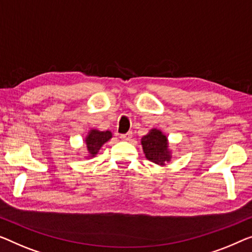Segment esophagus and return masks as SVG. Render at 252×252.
<instances>
[{
    "instance_id": "1",
    "label": "esophagus",
    "mask_w": 252,
    "mask_h": 252,
    "mask_svg": "<svg viewBox=\"0 0 252 252\" xmlns=\"http://www.w3.org/2000/svg\"><path fill=\"white\" fill-rule=\"evenodd\" d=\"M120 138L122 139V140H125V141H129L131 138H132V132H126V133H123V134H121V136H120Z\"/></svg>"
}]
</instances>
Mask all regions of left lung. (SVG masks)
<instances>
[{"mask_svg":"<svg viewBox=\"0 0 252 252\" xmlns=\"http://www.w3.org/2000/svg\"><path fill=\"white\" fill-rule=\"evenodd\" d=\"M141 145L146 158L150 162L162 165L170 162L172 153L168 149V140L160 130L152 129L141 138Z\"/></svg>","mask_w":252,"mask_h":252,"instance_id":"left-lung-1","label":"left lung"}]
</instances>
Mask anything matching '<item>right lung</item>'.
I'll use <instances>...</instances> for the list:
<instances>
[{
    "label": "right lung",
    "instance_id": "add662e5",
    "mask_svg": "<svg viewBox=\"0 0 252 252\" xmlns=\"http://www.w3.org/2000/svg\"><path fill=\"white\" fill-rule=\"evenodd\" d=\"M112 138L111 131H99L97 129H92L85 139L86 146L89 154V157H95L98 154L102 146Z\"/></svg>",
    "mask_w": 252,
    "mask_h": 252
}]
</instances>
